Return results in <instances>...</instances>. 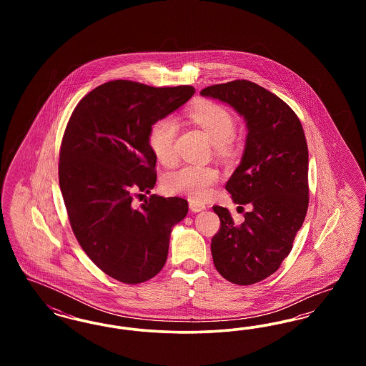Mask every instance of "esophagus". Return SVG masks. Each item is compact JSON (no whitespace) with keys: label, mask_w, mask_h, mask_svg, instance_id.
Here are the masks:
<instances>
[{"label":"esophagus","mask_w":366,"mask_h":366,"mask_svg":"<svg viewBox=\"0 0 366 366\" xmlns=\"http://www.w3.org/2000/svg\"><path fill=\"white\" fill-rule=\"evenodd\" d=\"M189 209H191L192 212H200V211L206 209V206H204L203 203L191 200V202H189Z\"/></svg>","instance_id":"esophagus-1"}]
</instances>
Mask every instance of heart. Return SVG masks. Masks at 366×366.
Instances as JSON below:
<instances>
[{
  "label": "heart",
  "instance_id": "b5f03b06",
  "mask_svg": "<svg viewBox=\"0 0 366 366\" xmlns=\"http://www.w3.org/2000/svg\"><path fill=\"white\" fill-rule=\"evenodd\" d=\"M189 117L206 133L218 152H227L236 132V123L227 109L207 102L196 105L189 112ZM175 136L177 123L170 117L157 119L149 129V148L163 164H172L175 160ZM218 177V170L214 167L185 164L164 175L163 189L170 194L202 202L209 197Z\"/></svg>",
  "mask_w": 366,
  "mask_h": 366
}]
</instances>
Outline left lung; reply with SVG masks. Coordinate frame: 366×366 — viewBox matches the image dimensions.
Listing matches in <instances>:
<instances>
[{
    "mask_svg": "<svg viewBox=\"0 0 366 366\" xmlns=\"http://www.w3.org/2000/svg\"><path fill=\"white\" fill-rule=\"evenodd\" d=\"M200 94L230 105L247 126L242 162L225 188L236 204L252 209L236 225L229 209L212 207L221 227L212 237L211 254L224 279L251 285L279 269L305 221L307 142L295 112L254 82L237 79L206 87Z\"/></svg>",
    "mask_w": 366,
    "mask_h": 366,
    "instance_id": "8db88e82",
    "label": "left lung"
}]
</instances>
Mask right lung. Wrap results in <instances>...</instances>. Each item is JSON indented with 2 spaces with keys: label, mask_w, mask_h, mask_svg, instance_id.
<instances>
[{
  "label": "right lung",
  "mask_w": 366,
  "mask_h": 366,
  "mask_svg": "<svg viewBox=\"0 0 366 366\" xmlns=\"http://www.w3.org/2000/svg\"><path fill=\"white\" fill-rule=\"evenodd\" d=\"M194 87L111 81L78 103L66 127L59 182L72 232L105 274L124 284L152 279L164 266L173 227L188 214L181 197L133 196L157 184L149 129L185 104Z\"/></svg>",
  "instance_id": "1"
}]
</instances>
